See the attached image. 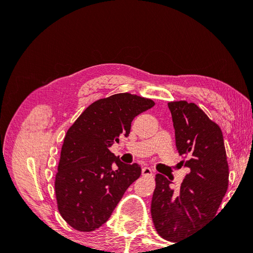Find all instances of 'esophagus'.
Instances as JSON below:
<instances>
[{
  "instance_id": "34e87169",
  "label": "esophagus",
  "mask_w": 253,
  "mask_h": 253,
  "mask_svg": "<svg viewBox=\"0 0 253 253\" xmlns=\"http://www.w3.org/2000/svg\"><path fill=\"white\" fill-rule=\"evenodd\" d=\"M142 175H144V176H152L153 175V171H152V169H150V168L144 167V168H142Z\"/></svg>"
}]
</instances>
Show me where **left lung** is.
<instances>
[{"mask_svg": "<svg viewBox=\"0 0 253 253\" xmlns=\"http://www.w3.org/2000/svg\"><path fill=\"white\" fill-rule=\"evenodd\" d=\"M168 106L176 148L190 173L179 190L166 176L156 175L151 215L157 233L176 244L215 216L228 189L229 167L223 133L215 122L192 102L172 101Z\"/></svg>", "mask_w": 253, "mask_h": 253, "instance_id": "8db88e82", "label": "left lung"}]
</instances>
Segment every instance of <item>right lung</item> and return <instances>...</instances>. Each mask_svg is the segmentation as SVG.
<instances>
[{"instance_id":"obj_1","label":"right lung","mask_w":253,"mask_h":253,"mask_svg":"<svg viewBox=\"0 0 253 253\" xmlns=\"http://www.w3.org/2000/svg\"><path fill=\"white\" fill-rule=\"evenodd\" d=\"M154 105L148 98L115 94L88 105L67 129L55 191L61 216L76 230L91 232L101 227L140 176L138 165L122 164L110 148L119 136L129 134L137 115Z\"/></svg>"}]
</instances>
